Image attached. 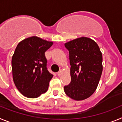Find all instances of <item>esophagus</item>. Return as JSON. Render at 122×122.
Returning a JSON list of instances; mask_svg holds the SVG:
<instances>
[{"instance_id":"34e87169","label":"esophagus","mask_w":122,"mask_h":122,"mask_svg":"<svg viewBox=\"0 0 122 122\" xmlns=\"http://www.w3.org/2000/svg\"><path fill=\"white\" fill-rule=\"evenodd\" d=\"M62 71H61V70H60V71H59L58 72V73H57L58 76H61V74H62Z\"/></svg>"}]
</instances>
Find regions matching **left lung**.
Listing matches in <instances>:
<instances>
[{"label": "left lung", "mask_w": 122, "mask_h": 122, "mask_svg": "<svg viewBox=\"0 0 122 122\" xmlns=\"http://www.w3.org/2000/svg\"><path fill=\"white\" fill-rule=\"evenodd\" d=\"M69 51L71 65L70 84L65 93L71 99L81 101L96 90L103 71V56L97 43L89 38H78L65 43Z\"/></svg>", "instance_id": "8db88e82"}]
</instances>
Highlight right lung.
<instances>
[{
  "label": "right lung",
  "instance_id": "1",
  "mask_svg": "<svg viewBox=\"0 0 122 122\" xmlns=\"http://www.w3.org/2000/svg\"><path fill=\"white\" fill-rule=\"evenodd\" d=\"M52 45V41L33 36L19 42L16 48L11 60L13 79L25 97L35 98L48 90L53 75L47 70L45 52Z\"/></svg>",
  "mask_w": 122,
  "mask_h": 122
}]
</instances>
